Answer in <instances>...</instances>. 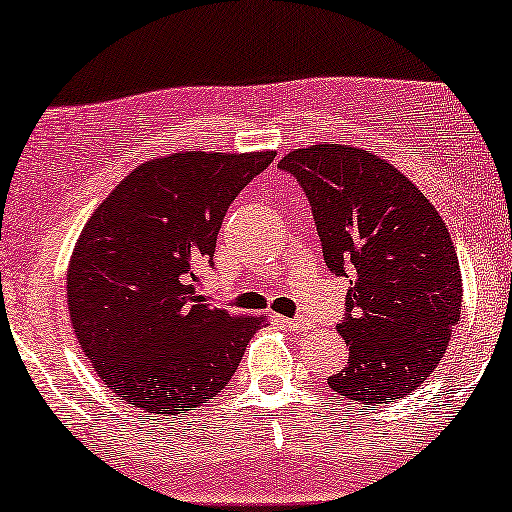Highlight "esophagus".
I'll list each match as a JSON object with an SVG mask.
<instances>
[{
	"mask_svg": "<svg viewBox=\"0 0 512 512\" xmlns=\"http://www.w3.org/2000/svg\"><path fill=\"white\" fill-rule=\"evenodd\" d=\"M279 322L286 326V329L291 331H300V329H307V319H288V317H279Z\"/></svg>",
	"mask_w": 512,
	"mask_h": 512,
	"instance_id": "1",
	"label": "esophagus"
}]
</instances>
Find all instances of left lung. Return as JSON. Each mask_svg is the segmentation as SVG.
Returning <instances> with one entry per match:
<instances>
[{
  "instance_id": "left-lung-1",
  "label": "left lung",
  "mask_w": 512,
  "mask_h": 512,
  "mask_svg": "<svg viewBox=\"0 0 512 512\" xmlns=\"http://www.w3.org/2000/svg\"><path fill=\"white\" fill-rule=\"evenodd\" d=\"M279 166L310 200L326 267L353 279L338 324L348 367L329 386L362 408L410 396L460 322L463 276L446 224L408 176L362 147H303Z\"/></svg>"
}]
</instances>
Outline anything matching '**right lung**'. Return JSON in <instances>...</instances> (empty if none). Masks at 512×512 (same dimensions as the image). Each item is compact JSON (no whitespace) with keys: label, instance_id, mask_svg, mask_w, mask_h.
<instances>
[{"label":"right lung","instance_id":"add662e5","mask_svg":"<svg viewBox=\"0 0 512 512\" xmlns=\"http://www.w3.org/2000/svg\"><path fill=\"white\" fill-rule=\"evenodd\" d=\"M276 152H176L133 169L73 248L66 298L78 346L107 389L152 415H181L229 384L264 317L197 295L221 221Z\"/></svg>","mask_w":512,"mask_h":512}]
</instances>
